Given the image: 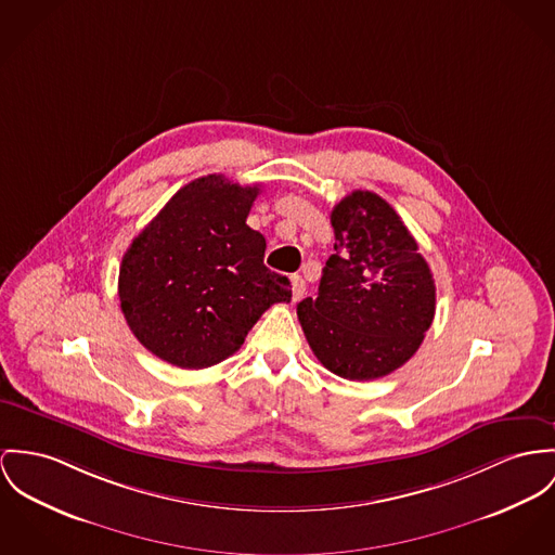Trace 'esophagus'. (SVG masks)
I'll return each instance as SVG.
<instances>
[{"instance_id":"obj_1","label":"esophagus","mask_w":555,"mask_h":555,"mask_svg":"<svg viewBox=\"0 0 555 555\" xmlns=\"http://www.w3.org/2000/svg\"><path fill=\"white\" fill-rule=\"evenodd\" d=\"M292 294H294L296 301L306 294V283L301 281V276H292Z\"/></svg>"}]
</instances>
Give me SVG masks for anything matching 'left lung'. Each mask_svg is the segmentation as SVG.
<instances>
[{
	"mask_svg": "<svg viewBox=\"0 0 555 555\" xmlns=\"http://www.w3.org/2000/svg\"><path fill=\"white\" fill-rule=\"evenodd\" d=\"M334 256L317 298L298 304L314 357L346 380H376L401 367L435 317V281L418 243L374 192L354 190L332 211Z\"/></svg>",
	"mask_w": 555,
	"mask_h": 555,
	"instance_id": "1",
	"label": "left lung"
}]
</instances>
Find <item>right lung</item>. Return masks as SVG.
<instances>
[{"instance_id": "right-lung-1", "label": "right lung", "mask_w": 555, "mask_h": 555, "mask_svg": "<svg viewBox=\"0 0 555 555\" xmlns=\"http://www.w3.org/2000/svg\"><path fill=\"white\" fill-rule=\"evenodd\" d=\"M259 185L207 175L183 185L120 263L128 327L152 354L203 370L234 354L257 319L289 301V279L263 266L266 238L247 225Z\"/></svg>"}]
</instances>
